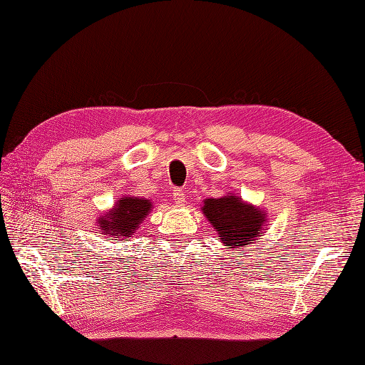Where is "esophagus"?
Here are the masks:
<instances>
[{
  "mask_svg": "<svg viewBox=\"0 0 365 365\" xmlns=\"http://www.w3.org/2000/svg\"><path fill=\"white\" fill-rule=\"evenodd\" d=\"M173 199H174V202H175V203H179V205L185 203V192H183L182 190H174V192H173Z\"/></svg>",
  "mask_w": 365,
  "mask_h": 365,
  "instance_id": "esophagus-1",
  "label": "esophagus"
}]
</instances>
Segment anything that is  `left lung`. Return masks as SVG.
Returning <instances> with one entry per match:
<instances>
[{"instance_id": "obj_1", "label": "left lung", "mask_w": 365, "mask_h": 365, "mask_svg": "<svg viewBox=\"0 0 365 365\" xmlns=\"http://www.w3.org/2000/svg\"><path fill=\"white\" fill-rule=\"evenodd\" d=\"M200 211L227 248L250 247L264 236L267 210L255 207L232 192L219 199H205Z\"/></svg>"}]
</instances>
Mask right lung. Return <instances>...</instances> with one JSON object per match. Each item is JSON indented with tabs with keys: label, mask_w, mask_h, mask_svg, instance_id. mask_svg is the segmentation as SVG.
Here are the masks:
<instances>
[{
	"label": "right lung",
	"mask_w": 365,
	"mask_h": 365,
	"mask_svg": "<svg viewBox=\"0 0 365 365\" xmlns=\"http://www.w3.org/2000/svg\"><path fill=\"white\" fill-rule=\"evenodd\" d=\"M153 208L151 200L134 197V195H121L114 207L101 212L96 222L97 228L105 237H114L112 240L130 237Z\"/></svg>",
	"instance_id": "add662e5"
}]
</instances>
